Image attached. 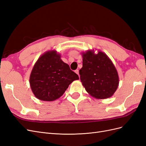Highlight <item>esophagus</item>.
I'll use <instances>...</instances> for the list:
<instances>
[{"instance_id": "esophagus-1", "label": "esophagus", "mask_w": 146, "mask_h": 146, "mask_svg": "<svg viewBox=\"0 0 146 146\" xmlns=\"http://www.w3.org/2000/svg\"><path fill=\"white\" fill-rule=\"evenodd\" d=\"M75 72H76L77 74H78V75H79V70H78V69H77V70H75Z\"/></svg>"}]
</instances>
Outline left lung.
I'll return each mask as SVG.
<instances>
[{"instance_id": "left-lung-1", "label": "left lung", "mask_w": 146, "mask_h": 146, "mask_svg": "<svg viewBox=\"0 0 146 146\" xmlns=\"http://www.w3.org/2000/svg\"><path fill=\"white\" fill-rule=\"evenodd\" d=\"M83 67L79 70L80 80L86 91L99 99L111 97L119 86L115 66L105 53L94 50L82 53Z\"/></svg>"}]
</instances>
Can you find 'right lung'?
Listing matches in <instances>:
<instances>
[{"instance_id": "1", "label": "right lung", "mask_w": 146, "mask_h": 146, "mask_svg": "<svg viewBox=\"0 0 146 146\" xmlns=\"http://www.w3.org/2000/svg\"><path fill=\"white\" fill-rule=\"evenodd\" d=\"M78 76L61 59L56 50L43 54L35 63L30 76V85L35 96L43 101L58 99Z\"/></svg>"}]
</instances>
